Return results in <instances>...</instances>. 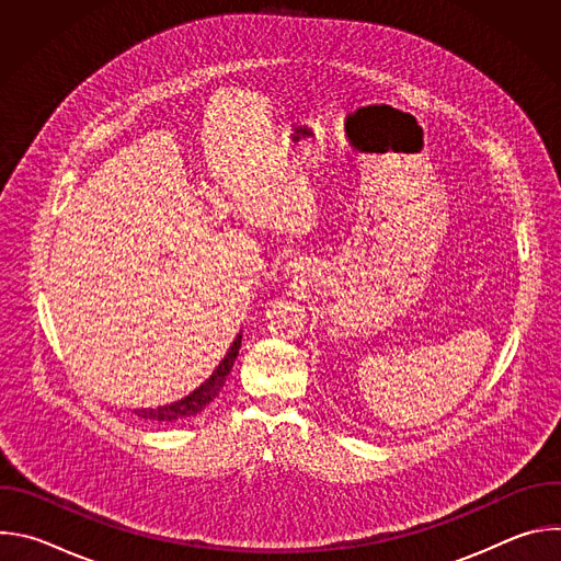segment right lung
<instances>
[{
	"instance_id": "right-lung-1",
	"label": "right lung",
	"mask_w": 561,
	"mask_h": 561,
	"mask_svg": "<svg viewBox=\"0 0 561 561\" xmlns=\"http://www.w3.org/2000/svg\"><path fill=\"white\" fill-rule=\"evenodd\" d=\"M239 348H242V333L234 337V342L230 344V348L224 355V359L219 362V366L213 370V375L199 388H195L191 394L182 397L180 402H173V404H167V407H157V409L135 411L137 417L148 420V422H180V420L195 417L197 413H202L213 402V399L219 394L221 386L226 383V377L232 370V364L239 355Z\"/></svg>"
}]
</instances>
